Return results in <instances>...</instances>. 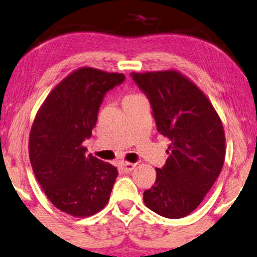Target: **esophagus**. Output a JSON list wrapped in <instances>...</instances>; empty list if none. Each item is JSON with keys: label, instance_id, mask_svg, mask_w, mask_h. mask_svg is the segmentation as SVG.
I'll return each mask as SVG.
<instances>
[{"label": "esophagus", "instance_id": "obj_1", "mask_svg": "<svg viewBox=\"0 0 257 257\" xmlns=\"http://www.w3.org/2000/svg\"><path fill=\"white\" fill-rule=\"evenodd\" d=\"M136 164L131 163V162H121V168L124 173H131L133 169L135 168Z\"/></svg>", "mask_w": 257, "mask_h": 257}]
</instances>
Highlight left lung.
<instances>
[{"mask_svg":"<svg viewBox=\"0 0 257 257\" xmlns=\"http://www.w3.org/2000/svg\"><path fill=\"white\" fill-rule=\"evenodd\" d=\"M153 109L157 132L169 139L168 160L156 168L146 206L167 218L196 209L220 175L225 156L223 125L206 95L175 70L132 73Z\"/></svg>","mask_w":257,"mask_h":257,"instance_id":"1","label":"left lung"}]
</instances>
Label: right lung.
Returning <instances> with one entry per match:
<instances>
[{
    "mask_svg": "<svg viewBox=\"0 0 257 257\" xmlns=\"http://www.w3.org/2000/svg\"><path fill=\"white\" fill-rule=\"evenodd\" d=\"M125 80L94 68L75 70L48 95L29 136V157L44 194L57 209L84 217L108 203L117 169L87 155L104 95Z\"/></svg>",
    "mask_w": 257,
    "mask_h": 257,
    "instance_id": "right-lung-1",
    "label": "right lung"
}]
</instances>
